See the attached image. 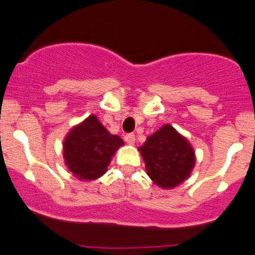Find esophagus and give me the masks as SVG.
I'll return each instance as SVG.
<instances>
[{"instance_id":"obj_1","label":"esophagus","mask_w":255,"mask_h":255,"mask_svg":"<svg viewBox=\"0 0 255 255\" xmlns=\"http://www.w3.org/2000/svg\"><path fill=\"white\" fill-rule=\"evenodd\" d=\"M124 140L128 144V145H133V144L136 143V136H134L133 133H128L124 137Z\"/></svg>"}]
</instances>
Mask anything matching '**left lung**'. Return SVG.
<instances>
[{"label": "left lung", "mask_w": 255, "mask_h": 255, "mask_svg": "<svg viewBox=\"0 0 255 255\" xmlns=\"http://www.w3.org/2000/svg\"><path fill=\"white\" fill-rule=\"evenodd\" d=\"M138 151L145 163L147 176L163 189L183 183L196 162L191 144L169 124L150 134Z\"/></svg>", "instance_id": "obj_1"}]
</instances>
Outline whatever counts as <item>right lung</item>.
Returning <instances> with one entry per match:
<instances>
[{"mask_svg": "<svg viewBox=\"0 0 255 255\" xmlns=\"http://www.w3.org/2000/svg\"><path fill=\"white\" fill-rule=\"evenodd\" d=\"M124 145L117 134H111L91 115L66 134L62 143L65 164L80 181H94L108 171L112 157Z\"/></svg>", "mask_w": 255, "mask_h": 255, "instance_id": "right-lung-1", "label": "right lung"}]
</instances>
